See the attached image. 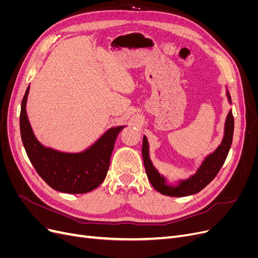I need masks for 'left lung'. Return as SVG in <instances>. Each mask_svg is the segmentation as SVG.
Segmentation results:
<instances>
[{"label": "left lung", "mask_w": 258, "mask_h": 258, "mask_svg": "<svg viewBox=\"0 0 258 258\" xmlns=\"http://www.w3.org/2000/svg\"><path fill=\"white\" fill-rule=\"evenodd\" d=\"M227 97L229 102H231L228 92ZM233 124H235V121H233L232 112L230 111L225 122V136L221 145L217 147V150L213 154L208 156L196 174L192 175L190 178L186 179V181H183L181 185L177 187L167 186L165 184V178H163V176H160V174L157 172V170L153 167L150 157H148V143L146 138L144 137L142 146L143 162L146 171V175L148 179H150V182L154 188L160 194L171 197L189 196V195H194L196 192H199L201 189H204L205 187L216 176L218 171L221 170L222 166L224 165L226 158H227V155L229 153L230 146L232 143Z\"/></svg>", "instance_id": "8db88e82"}]
</instances>
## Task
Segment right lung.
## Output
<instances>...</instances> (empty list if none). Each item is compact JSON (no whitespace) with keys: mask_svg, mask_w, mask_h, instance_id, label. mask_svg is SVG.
<instances>
[{"mask_svg":"<svg viewBox=\"0 0 258 258\" xmlns=\"http://www.w3.org/2000/svg\"><path fill=\"white\" fill-rule=\"evenodd\" d=\"M30 86L23 96L20 111V134L28 157L36 172L51 188L67 194H85L104 181L110 168L116 138L122 126L112 128L89 150L67 154L44 147L35 139L28 120L26 103Z\"/></svg>","mask_w":258,"mask_h":258,"instance_id":"right-lung-1","label":"right lung"}]
</instances>
